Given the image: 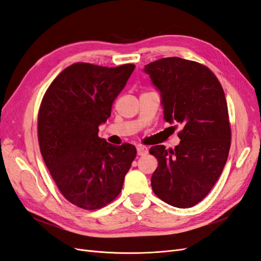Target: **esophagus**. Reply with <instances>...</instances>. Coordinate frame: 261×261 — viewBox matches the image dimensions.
Returning a JSON list of instances; mask_svg holds the SVG:
<instances>
[{"label": "esophagus", "mask_w": 261, "mask_h": 261, "mask_svg": "<svg viewBox=\"0 0 261 261\" xmlns=\"http://www.w3.org/2000/svg\"><path fill=\"white\" fill-rule=\"evenodd\" d=\"M137 151H138V155H144L148 153V148L144 145H138L137 146Z\"/></svg>", "instance_id": "1"}]
</instances>
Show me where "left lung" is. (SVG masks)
<instances>
[{
    "label": "left lung",
    "instance_id": "obj_1",
    "mask_svg": "<svg viewBox=\"0 0 261 261\" xmlns=\"http://www.w3.org/2000/svg\"><path fill=\"white\" fill-rule=\"evenodd\" d=\"M143 70L160 91L165 121L183 128L174 150L150 149L159 162L152 190L169 205L189 208L211 192L228 158L231 132L223 87L207 67L179 57L159 59Z\"/></svg>",
    "mask_w": 261,
    "mask_h": 261
}]
</instances>
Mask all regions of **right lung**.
Listing matches in <instances>:
<instances>
[{"mask_svg": "<svg viewBox=\"0 0 261 261\" xmlns=\"http://www.w3.org/2000/svg\"><path fill=\"white\" fill-rule=\"evenodd\" d=\"M136 66L115 68L77 63L50 84L38 113L41 153L59 191L84 210H98L121 192L137 155L135 145H112L98 137L113 100Z\"/></svg>", "mask_w": 261, "mask_h": 261, "instance_id": "obj_1", "label": "right lung"}]
</instances>
